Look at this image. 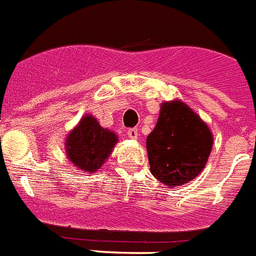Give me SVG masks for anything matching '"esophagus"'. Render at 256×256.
<instances>
[{
    "label": "esophagus",
    "mask_w": 256,
    "mask_h": 256,
    "mask_svg": "<svg viewBox=\"0 0 256 256\" xmlns=\"http://www.w3.org/2000/svg\"><path fill=\"white\" fill-rule=\"evenodd\" d=\"M126 134H128V138H138V128H130V130H126Z\"/></svg>",
    "instance_id": "1"
}]
</instances>
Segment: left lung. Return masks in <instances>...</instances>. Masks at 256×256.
Segmentation results:
<instances>
[{"label":"left lung","mask_w":256,"mask_h":256,"mask_svg":"<svg viewBox=\"0 0 256 256\" xmlns=\"http://www.w3.org/2000/svg\"><path fill=\"white\" fill-rule=\"evenodd\" d=\"M212 146V132L186 104L164 103L146 138L150 173L165 185H182L201 173Z\"/></svg>","instance_id":"obj_1"}]
</instances>
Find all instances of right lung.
Listing matches in <instances>:
<instances>
[{
  "label": "right lung",
  "mask_w": 256,
  "mask_h": 256,
  "mask_svg": "<svg viewBox=\"0 0 256 256\" xmlns=\"http://www.w3.org/2000/svg\"><path fill=\"white\" fill-rule=\"evenodd\" d=\"M118 138L114 132L102 128L94 116L87 115L68 134L66 152L75 166L94 173L107 160Z\"/></svg>",
  "instance_id": "1"
}]
</instances>
